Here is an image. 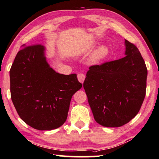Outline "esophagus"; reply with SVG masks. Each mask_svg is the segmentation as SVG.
Listing matches in <instances>:
<instances>
[{"instance_id": "34e87169", "label": "esophagus", "mask_w": 159, "mask_h": 159, "mask_svg": "<svg viewBox=\"0 0 159 159\" xmlns=\"http://www.w3.org/2000/svg\"><path fill=\"white\" fill-rule=\"evenodd\" d=\"M77 77H78V80H79V82H80L81 83H83L84 80H85V76L83 74L80 73V74H78Z\"/></svg>"}]
</instances>
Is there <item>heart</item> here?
<instances>
[{
  "instance_id": "b5f03b06",
  "label": "heart",
  "mask_w": 159,
  "mask_h": 159,
  "mask_svg": "<svg viewBox=\"0 0 159 159\" xmlns=\"http://www.w3.org/2000/svg\"><path fill=\"white\" fill-rule=\"evenodd\" d=\"M109 49L106 45H101L92 53L89 57V61L91 63H98L103 60L109 55Z\"/></svg>"
}]
</instances>
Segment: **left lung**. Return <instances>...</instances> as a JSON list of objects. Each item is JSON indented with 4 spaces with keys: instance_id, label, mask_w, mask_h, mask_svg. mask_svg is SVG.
I'll use <instances>...</instances> for the list:
<instances>
[{
    "instance_id": "8db88e82",
    "label": "left lung",
    "mask_w": 159,
    "mask_h": 159,
    "mask_svg": "<svg viewBox=\"0 0 159 159\" xmlns=\"http://www.w3.org/2000/svg\"><path fill=\"white\" fill-rule=\"evenodd\" d=\"M125 57L89 68L83 88L95 120L103 127L129 122L141 109L148 70L136 47L125 39Z\"/></svg>"
}]
</instances>
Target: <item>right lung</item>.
Returning <instances> with one entry per match:
<instances>
[{"mask_svg": "<svg viewBox=\"0 0 159 159\" xmlns=\"http://www.w3.org/2000/svg\"><path fill=\"white\" fill-rule=\"evenodd\" d=\"M22 47L9 71L11 101L28 125L57 129L66 121L71 97L82 84L76 74H61L49 66L45 47Z\"/></svg>", "mask_w": 159, "mask_h": 159, "instance_id": "add662e5", "label": "right lung"}]
</instances>
